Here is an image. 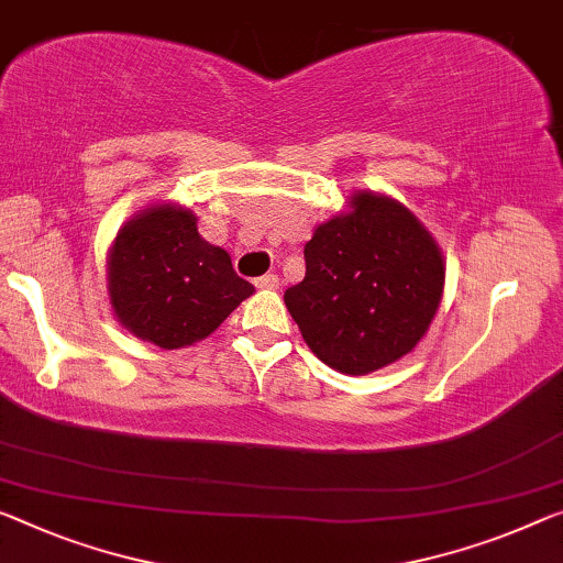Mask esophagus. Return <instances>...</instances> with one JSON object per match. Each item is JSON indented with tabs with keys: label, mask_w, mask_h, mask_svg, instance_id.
<instances>
[{
	"label": "esophagus",
	"mask_w": 563,
	"mask_h": 563,
	"mask_svg": "<svg viewBox=\"0 0 563 563\" xmlns=\"http://www.w3.org/2000/svg\"><path fill=\"white\" fill-rule=\"evenodd\" d=\"M254 284H256L258 289H276V287H279V276H276V274H264V276H258Z\"/></svg>",
	"instance_id": "obj_1"
}]
</instances>
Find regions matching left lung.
I'll list each match as a JSON object with an SVG mask.
<instances>
[{
    "label": "left lung",
    "instance_id": "left-lung-1",
    "mask_svg": "<svg viewBox=\"0 0 563 563\" xmlns=\"http://www.w3.org/2000/svg\"><path fill=\"white\" fill-rule=\"evenodd\" d=\"M307 274L284 291L307 347L342 375L410 354L443 299L445 258L408 206L354 191L305 246Z\"/></svg>",
    "mask_w": 563,
    "mask_h": 563
}]
</instances>
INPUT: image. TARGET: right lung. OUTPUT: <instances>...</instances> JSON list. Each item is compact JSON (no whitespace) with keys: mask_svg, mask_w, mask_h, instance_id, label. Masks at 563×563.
<instances>
[{"mask_svg":"<svg viewBox=\"0 0 563 563\" xmlns=\"http://www.w3.org/2000/svg\"><path fill=\"white\" fill-rule=\"evenodd\" d=\"M191 209L158 201L120 227L108 249L112 314L161 350L201 342L254 287L233 272L229 252L198 233Z\"/></svg>","mask_w":563,"mask_h":563,"instance_id":"obj_1","label":"right lung"}]
</instances>
